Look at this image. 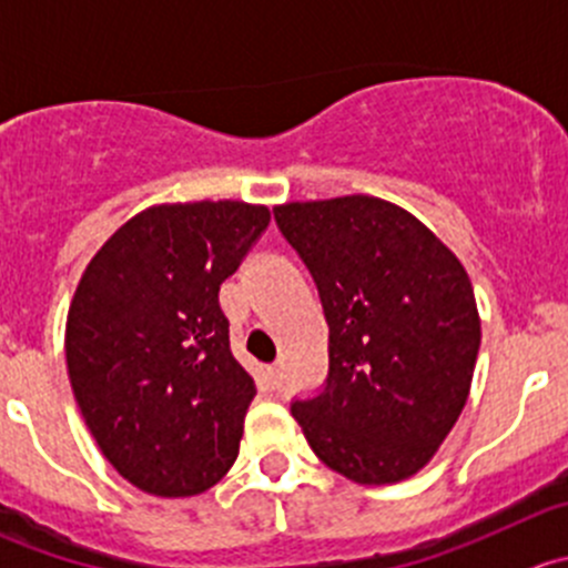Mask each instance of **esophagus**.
<instances>
[{
    "instance_id": "34e87169",
    "label": "esophagus",
    "mask_w": 568,
    "mask_h": 568,
    "mask_svg": "<svg viewBox=\"0 0 568 568\" xmlns=\"http://www.w3.org/2000/svg\"><path fill=\"white\" fill-rule=\"evenodd\" d=\"M283 379H285L283 363H274V366H268V385H272V388H283Z\"/></svg>"
}]
</instances>
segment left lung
<instances>
[{"label":"left lung","instance_id":"1","mask_svg":"<svg viewBox=\"0 0 568 568\" xmlns=\"http://www.w3.org/2000/svg\"><path fill=\"white\" fill-rule=\"evenodd\" d=\"M329 327L322 390L291 413L313 453L363 486L436 455L469 396L480 316L469 274L416 216L377 196L274 207Z\"/></svg>","mask_w":568,"mask_h":568}]
</instances>
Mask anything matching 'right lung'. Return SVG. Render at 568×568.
<instances>
[{
	"mask_svg": "<svg viewBox=\"0 0 568 568\" xmlns=\"http://www.w3.org/2000/svg\"><path fill=\"white\" fill-rule=\"evenodd\" d=\"M268 227L246 202L158 205L82 274L65 363L88 430L124 480L194 497L239 458L255 379L230 349L219 288Z\"/></svg>",
	"mask_w": 568,
	"mask_h": 568,
	"instance_id": "1",
	"label": "right lung"
}]
</instances>
